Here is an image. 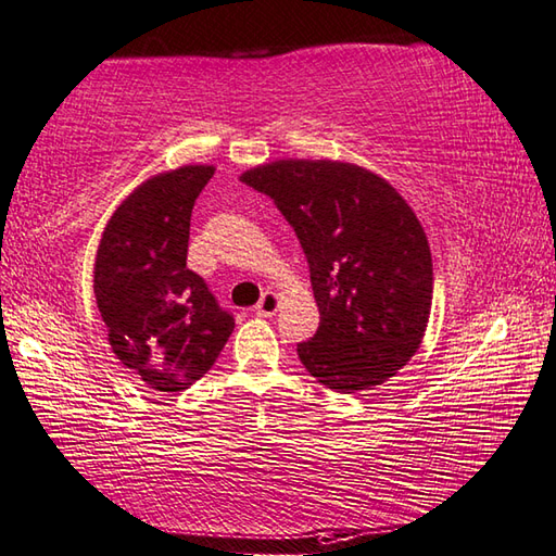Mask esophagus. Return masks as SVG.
Instances as JSON below:
<instances>
[{
	"label": "esophagus",
	"instance_id": "obj_1",
	"mask_svg": "<svg viewBox=\"0 0 556 556\" xmlns=\"http://www.w3.org/2000/svg\"><path fill=\"white\" fill-rule=\"evenodd\" d=\"M257 315H265V318H271L279 311V296L275 291H265L263 299H260V303L255 306Z\"/></svg>",
	"mask_w": 556,
	"mask_h": 556
}]
</instances>
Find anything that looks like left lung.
Instances as JSON below:
<instances>
[{
  "label": "left lung",
  "mask_w": 556,
  "mask_h": 556,
  "mask_svg": "<svg viewBox=\"0 0 556 556\" xmlns=\"http://www.w3.org/2000/svg\"><path fill=\"white\" fill-rule=\"evenodd\" d=\"M241 180L275 200L308 257L320 328L299 344L334 393L386 383L427 332L433 265L427 233L378 173L344 161L279 159Z\"/></svg>",
  "instance_id": "1"
}]
</instances>
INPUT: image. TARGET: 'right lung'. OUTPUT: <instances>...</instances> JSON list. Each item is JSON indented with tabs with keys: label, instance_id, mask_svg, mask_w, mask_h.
Returning a JSON list of instances; mask_svg holds the SVG:
<instances>
[{
	"label": "right lung",
	"instance_id": "1",
	"mask_svg": "<svg viewBox=\"0 0 556 556\" xmlns=\"http://www.w3.org/2000/svg\"><path fill=\"white\" fill-rule=\"evenodd\" d=\"M214 166L156 173L108 219L93 265L96 306L119 364L159 393H182L233 332L204 279L188 269L190 216Z\"/></svg>",
	"mask_w": 556,
	"mask_h": 556
}]
</instances>
